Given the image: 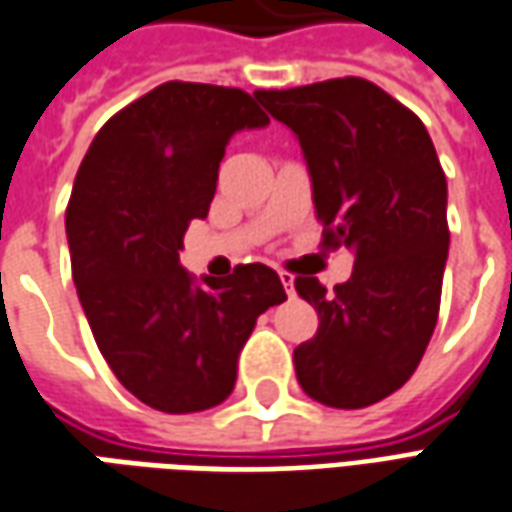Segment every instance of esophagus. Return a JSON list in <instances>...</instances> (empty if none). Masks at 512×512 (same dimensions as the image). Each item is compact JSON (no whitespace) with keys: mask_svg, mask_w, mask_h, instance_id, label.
Returning <instances> with one entry per match:
<instances>
[{"mask_svg":"<svg viewBox=\"0 0 512 512\" xmlns=\"http://www.w3.org/2000/svg\"><path fill=\"white\" fill-rule=\"evenodd\" d=\"M278 275H281V284H284L286 295L289 297L295 295V275H289V273H278Z\"/></svg>","mask_w":512,"mask_h":512,"instance_id":"34e87169","label":"esophagus"}]
</instances>
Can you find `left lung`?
I'll list each match as a JSON object with an SVG mask.
<instances>
[{"label":"left lung","instance_id":"1","mask_svg":"<svg viewBox=\"0 0 512 512\" xmlns=\"http://www.w3.org/2000/svg\"><path fill=\"white\" fill-rule=\"evenodd\" d=\"M300 143L325 248L355 250L328 289L297 278L320 328L295 350L297 383L331 408H366L411 378L433 336L447 267V179L424 123L378 85L347 76L256 90Z\"/></svg>","mask_w":512,"mask_h":512}]
</instances>
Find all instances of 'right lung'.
<instances>
[{
    "label": "right lung",
    "mask_w": 512,
    "mask_h": 512,
    "mask_svg": "<svg viewBox=\"0 0 512 512\" xmlns=\"http://www.w3.org/2000/svg\"><path fill=\"white\" fill-rule=\"evenodd\" d=\"M267 123L245 90L165 82L112 115L79 165L65 212L76 295L115 378L157 411L226 400L259 314L286 300L267 264L228 278L179 264L190 220L209 215L228 140Z\"/></svg>",
    "instance_id": "1"
}]
</instances>
